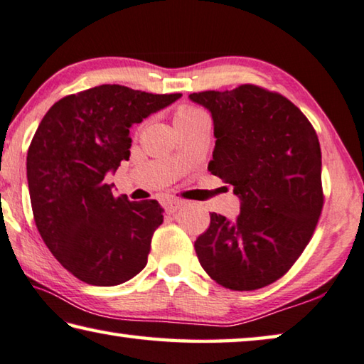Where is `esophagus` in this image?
Instances as JSON below:
<instances>
[{
	"mask_svg": "<svg viewBox=\"0 0 364 364\" xmlns=\"http://www.w3.org/2000/svg\"><path fill=\"white\" fill-rule=\"evenodd\" d=\"M181 205H183V200H176V199L164 200V209H165V212H168V213H175Z\"/></svg>",
	"mask_w": 364,
	"mask_h": 364,
	"instance_id": "esophagus-1",
	"label": "esophagus"
}]
</instances>
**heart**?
Returning <instances> with one entry per match:
<instances>
[{
	"label": "heart",
	"instance_id": "b5f03b06",
	"mask_svg": "<svg viewBox=\"0 0 364 364\" xmlns=\"http://www.w3.org/2000/svg\"><path fill=\"white\" fill-rule=\"evenodd\" d=\"M205 113L200 108L196 107H181L176 109L175 113V126L183 124V123H189V121H196V119H205Z\"/></svg>",
	"mask_w": 364,
	"mask_h": 364
}]
</instances>
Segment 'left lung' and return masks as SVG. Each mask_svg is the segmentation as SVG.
I'll use <instances>...</instances> for the list:
<instances>
[{
  "mask_svg": "<svg viewBox=\"0 0 364 364\" xmlns=\"http://www.w3.org/2000/svg\"><path fill=\"white\" fill-rule=\"evenodd\" d=\"M213 121L209 171L233 186L235 220L210 213L196 255L217 284L257 290L280 279L309 243L322 209L321 146L308 118L280 94L245 84L191 94Z\"/></svg>",
  "mask_w": 364,
  "mask_h": 364,
  "instance_id": "obj_1",
  "label": "left lung"
}]
</instances>
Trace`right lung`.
I'll use <instances>...</instances> for the list:
<instances>
[{
  "mask_svg": "<svg viewBox=\"0 0 364 364\" xmlns=\"http://www.w3.org/2000/svg\"><path fill=\"white\" fill-rule=\"evenodd\" d=\"M180 97L105 84L58 100L38 124L27 152L33 218L51 255L85 284L119 285L146 267L164 210L117 198L105 176L129 159L132 124Z\"/></svg>",
  "mask_w": 364,
  "mask_h": 364,
  "instance_id": "1",
  "label": "right lung"
}]
</instances>
